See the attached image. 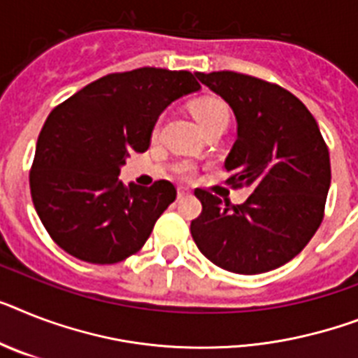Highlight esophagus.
<instances>
[{
  "instance_id": "1",
  "label": "esophagus",
  "mask_w": 358,
  "mask_h": 358,
  "mask_svg": "<svg viewBox=\"0 0 358 358\" xmlns=\"http://www.w3.org/2000/svg\"><path fill=\"white\" fill-rule=\"evenodd\" d=\"M190 194H192L190 188H186V186H179V188H177V196H179V197L190 196Z\"/></svg>"
}]
</instances>
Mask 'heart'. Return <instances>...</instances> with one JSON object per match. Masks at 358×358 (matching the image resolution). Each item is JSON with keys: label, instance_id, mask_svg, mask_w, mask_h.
<instances>
[{"label": "heart", "instance_id": "obj_1", "mask_svg": "<svg viewBox=\"0 0 358 358\" xmlns=\"http://www.w3.org/2000/svg\"><path fill=\"white\" fill-rule=\"evenodd\" d=\"M190 109L203 129L208 128V126L214 124L215 120L229 119V108H227L225 102L221 99H217V96H199V99H196L192 102ZM176 173L179 177H182V179H190V177H194V173H196V168L192 166L190 162H181V164L176 168Z\"/></svg>", "mask_w": 358, "mask_h": 358}]
</instances>
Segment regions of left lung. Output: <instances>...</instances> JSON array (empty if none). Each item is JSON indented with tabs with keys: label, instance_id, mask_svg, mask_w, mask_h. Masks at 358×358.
Wrapping results in <instances>:
<instances>
[{
	"label": "left lung",
	"instance_id": "1",
	"mask_svg": "<svg viewBox=\"0 0 358 358\" xmlns=\"http://www.w3.org/2000/svg\"><path fill=\"white\" fill-rule=\"evenodd\" d=\"M225 99L238 138L225 161L232 188H250L241 205L196 188L203 210L192 221L197 249L236 274L278 268L303 250L324 220L331 185L329 150L311 111L287 90L234 71L197 73Z\"/></svg>",
	"mask_w": 358,
	"mask_h": 358
}]
</instances>
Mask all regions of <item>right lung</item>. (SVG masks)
I'll use <instances>...</instances> for the list:
<instances>
[{"mask_svg": "<svg viewBox=\"0 0 358 358\" xmlns=\"http://www.w3.org/2000/svg\"><path fill=\"white\" fill-rule=\"evenodd\" d=\"M190 71L111 73L52 109L40 131L29 182L34 208L60 249L90 264L138 252L176 201L170 181L122 185L120 166L150 146L159 115L201 87Z\"/></svg>", "mask_w": 358, "mask_h": 358, "instance_id": "right-lung-1", "label": "right lung"}]
</instances>
